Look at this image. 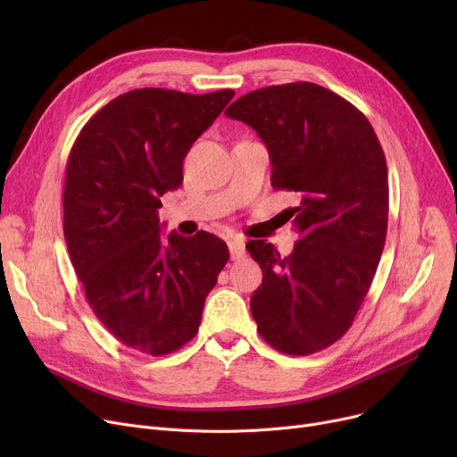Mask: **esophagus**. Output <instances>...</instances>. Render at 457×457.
Instances as JSON below:
<instances>
[{
	"instance_id": "1",
	"label": "esophagus",
	"mask_w": 457,
	"mask_h": 457,
	"mask_svg": "<svg viewBox=\"0 0 457 457\" xmlns=\"http://www.w3.org/2000/svg\"><path fill=\"white\" fill-rule=\"evenodd\" d=\"M228 246H229V253H231L233 261L241 259L245 255V241H243V238H231Z\"/></svg>"
}]
</instances>
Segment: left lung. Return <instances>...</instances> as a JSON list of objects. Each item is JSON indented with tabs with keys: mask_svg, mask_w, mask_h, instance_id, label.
<instances>
[{
	"mask_svg": "<svg viewBox=\"0 0 457 457\" xmlns=\"http://www.w3.org/2000/svg\"><path fill=\"white\" fill-rule=\"evenodd\" d=\"M226 114L265 142L272 187L300 198L287 209L300 237L291 255L246 245L262 270L252 317L276 350L315 353L350 329L374 279L389 216L386 155L367 116L315 83L248 92Z\"/></svg>",
	"mask_w": 457,
	"mask_h": 457,
	"instance_id": "left-lung-1",
	"label": "left lung"
}]
</instances>
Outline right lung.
<instances>
[{"mask_svg":"<svg viewBox=\"0 0 457 457\" xmlns=\"http://www.w3.org/2000/svg\"><path fill=\"white\" fill-rule=\"evenodd\" d=\"M231 88H137L83 126L64 178V238L94 315L116 341L166 355L195 337L229 259L222 238L161 235V196L183 183L192 144L231 102Z\"/></svg>","mask_w":457,"mask_h":457,"instance_id":"obj_1","label":"right lung"}]
</instances>
